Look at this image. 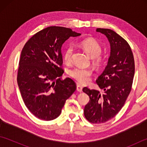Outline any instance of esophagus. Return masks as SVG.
<instances>
[{"label":"esophagus","mask_w":147,"mask_h":147,"mask_svg":"<svg viewBox=\"0 0 147 147\" xmlns=\"http://www.w3.org/2000/svg\"><path fill=\"white\" fill-rule=\"evenodd\" d=\"M76 90H77L78 92H82V90H83L82 86H81L80 85H77V86H76Z\"/></svg>","instance_id":"34e87169"}]
</instances>
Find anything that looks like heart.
<instances>
[{
	"mask_svg": "<svg viewBox=\"0 0 147 147\" xmlns=\"http://www.w3.org/2000/svg\"><path fill=\"white\" fill-rule=\"evenodd\" d=\"M80 46L92 58V63L95 66H101L104 59L100 54L102 47L96 40L93 38H86L80 42ZM73 51V47L72 45H68L65 48L62 55L65 63H71ZM68 74L78 83L86 84L90 81L92 71L88 68L75 67L68 71Z\"/></svg>",
	"mask_w": 147,
	"mask_h": 147,
	"instance_id": "heart-1",
	"label": "heart"
}]
</instances>
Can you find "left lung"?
I'll use <instances>...</instances> for the list:
<instances>
[{
	"label": "left lung",
	"mask_w": 147,
	"mask_h": 147,
	"mask_svg": "<svg viewBox=\"0 0 147 147\" xmlns=\"http://www.w3.org/2000/svg\"><path fill=\"white\" fill-rule=\"evenodd\" d=\"M96 31L105 35L111 45L107 66L96 80L104 94L88 87L83 91L90 97L84 109L85 117L90 123L100 124L113 118L125 104L131 90L135 61L129 45L123 37L110 29Z\"/></svg>",
	"instance_id": "1"
}]
</instances>
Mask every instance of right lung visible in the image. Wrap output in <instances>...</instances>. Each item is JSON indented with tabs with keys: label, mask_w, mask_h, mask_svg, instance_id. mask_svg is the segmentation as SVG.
<instances>
[{
	"label": "right lung",
	"mask_w": 147,
	"mask_h": 147,
	"mask_svg": "<svg viewBox=\"0 0 147 147\" xmlns=\"http://www.w3.org/2000/svg\"><path fill=\"white\" fill-rule=\"evenodd\" d=\"M80 35L67 28L49 26L35 34L24 45L17 82L24 104L37 118H57L65 100L76 90L73 80L61 79V47L70 36Z\"/></svg>",
	"instance_id": "add662e5"
}]
</instances>
